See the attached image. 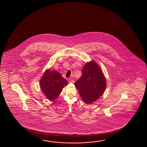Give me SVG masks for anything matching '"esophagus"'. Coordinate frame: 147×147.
<instances>
[{
    "instance_id": "34e87169",
    "label": "esophagus",
    "mask_w": 147,
    "mask_h": 147,
    "mask_svg": "<svg viewBox=\"0 0 147 147\" xmlns=\"http://www.w3.org/2000/svg\"><path fill=\"white\" fill-rule=\"evenodd\" d=\"M67 81H68L69 83L74 82V80H73L72 79H71L68 78L67 79Z\"/></svg>"
}]
</instances>
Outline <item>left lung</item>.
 <instances>
[{
  "instance_id": "obj_1",
  "label": "left lung",
  "mask_w": 147,
  "mask_h": 147,
  "mask_svg": "<svg viewBox=\"0 0 147 147\" xmlns=\"http://www.w3.org/2000/svg\"><path fill=\"white\" fill-rule=\"evenodd\" d=\"M82 72L75 86L82 100L86 104H91L103 94L107 82L100 68L93 61L85 65Z\"/></svg>"
}]
</instances>
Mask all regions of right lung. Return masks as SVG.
Here are the masks:
<instances>
[{"mask_svg": "<svg viewBox=\"0 0 147 147\" xmlns=\"http://www.w3.org/2000/svg\"><path fill=\"white\" fill-rule=\"evenodd\" d=\"M68 84L67 81L57 71L47 70L40 80V84L47 98L54 100L60 94L63 88Z\"/></svg>", "mask_w": 147, "mask_h": 147, "instance_id": "obj_1", "label": "right lung"}]
</instances>
